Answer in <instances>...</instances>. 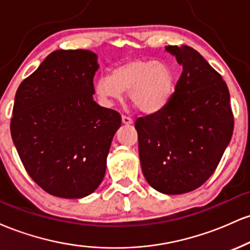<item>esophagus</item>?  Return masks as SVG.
Listing matches in <instances>:
<instances>
[{"mask_svg": "<svg viewBox=\"0 0 250 250\" xmlns=\"http://www.w3.org/2000/svg\"><path fill=\"white\" fill-rule=\"evenodd\" d=\"M122 123H123V125H133L134 120L131 119V117L123 115V116H122Z\"/></svg>", "mask_w": 250, "mask_h": 250, "instance_id": "34e87169", "label": "esophagus"}]
</instances>
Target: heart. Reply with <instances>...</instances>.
<instances>
[{
  "instance_id": "1",
  "label": "heart",
  "mask_w": 250,
  "mask_h": 250,
  "mask_svg": "<svg viewBox=\"0 0 250 250\" xmlns=\"http://www.w3.org/2000/svg\"><path fill=\"white\" fill-rule=\"evenodd\" d=\"M174 74L167 64L153 60L131 59L113 68L110 76H101L95 83L97 96L103 102L121 100L122 93L140 111L154 114L170 101Z\"/></svg>"
}]
</instances>
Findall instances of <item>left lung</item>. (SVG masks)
Instances as JSON below:
<instances>
[{"instance_id": "left-lung-1", "label": "left lung", "mask_w": 250, "mask_h": 250, "mask_svg": "<svg viewBox=\"0 0 250 250\" xmlns=\"http://www.w3.org/2000/svg\"><path fill=\"white\" fill-rule=\"evenodd\" d=\"M182 73L170 101L135 128L143 175L157 191L189 193L207 181L234 130L230 96L222 76L188 45H167Z\"/></svg>"}]
</instances>
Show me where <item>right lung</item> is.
I'll return each instance as SVG.
<instances>
[{
  "label": "right lung",
  "instance_id": "right-lung-1",
  "mask_svg": "<svg viewBox=\"0 0 250 250\" xmlns=\"http://www.w3.org/2000/svg\"><path fill=\"white\" fill-rule=\"evenodd\" d=\"M90 50H55L19 85L10 121L17 153L43 190L80 199L102 182L121 115L94 101Z\"/></svg>",
  "mask_w": 250,
  "mask_h": 250
}]
</instances>
